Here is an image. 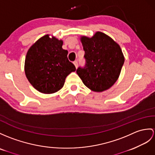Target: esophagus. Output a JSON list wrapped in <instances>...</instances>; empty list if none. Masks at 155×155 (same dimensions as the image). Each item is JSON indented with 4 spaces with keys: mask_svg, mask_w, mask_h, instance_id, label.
Segmentation results:
<instances>
[{
    "mask_svg": "<svg viewBox=\"0 0 155 155\" xmlns=\"http://www.w3.org/2000/svg\"><path fill=\"white\" fill-rule=\"evenodd\" d=\"M74 64L75 65V68H78V61H75V62H74Z\"/></svg>",
    "mask_w": 155,
    "mask_h": 155,
    "instance_id": "esophagus-1",
    "label": "esophagus"
}]
</instances>
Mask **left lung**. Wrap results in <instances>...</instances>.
Returning a JSON list of instances; mask_svg holds the SVG:
<instances>
[{
	"instance_id": "1",
	"label": "left lung",
	"mask_w": 155,
	"mask_h": 155,
	"mask_svg": "<svg viewBox=\"0 0 155 155\" xmlns=\"http://www.w3.org/2000/svg\"><path fill=\"white\" fill-rule=\"evenodd\" d=\"M81 41L85 64L77 69L79 77L93 91L110 88L118 79L124 63L121 48L111 37L100 31L91 38L82 36Z\"/></svg>"
}]
</instances>
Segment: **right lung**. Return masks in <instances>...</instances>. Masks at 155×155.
<instances>
[{
    "label": "right lung",
    "instance_id": "obj_1",
    "mask_svg": "<svg viewBox=\"0 0 155 155\" xmlns=\"http://www.w3.org/2000/svg\"><path fill=\"white\" fill-rule=\"evenodd\" d=\"M63 41L46 35L29 48L25 60V74L34 88L39 92H57L64 84L66 77L75 71L70 62L68 52L62 48Z\"/></svg>",
    "mask_w": 155,
    "mask_h": 155
}]
</instances>
